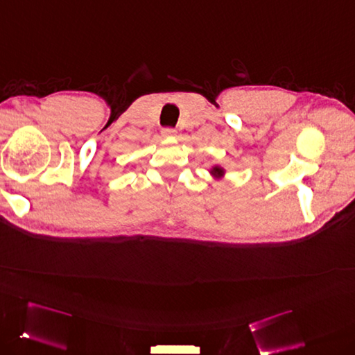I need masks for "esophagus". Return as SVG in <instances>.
<instances>
[{
    "mask_svg": "<svg viewBox=\"0 0 355 355\" xmlns=\"http://www.w3.org/2000/svg\"><path fill=\"white\" fill-rule=\"evenodd\" d=\"M177 130L174 128H164L162 129V135L164 137H175Z\"/></svg>",
    "mask_w": 355,
    "mask_h": 355,
    "instance_id": "esophagus-1",
    "label": "esophagus"
}]
</instances>
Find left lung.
<instances>
[{
  "label": "left lung",
  "mask_w": 355,
  "mask_h": 355,
  "mask_svg": "<svg viewBox=\"0 0 355 355\" xmlns=\"http://www.w3.org/2000/svg\"><path fill=\"white\" fill-rule=\"evenodd\" d=\"M216 171H218V168H216Z\"/></svg>",
  "instance_id": "8db88e82"
}]
</instances>
